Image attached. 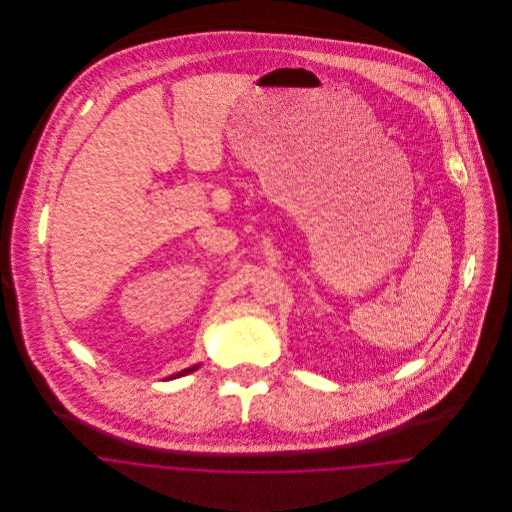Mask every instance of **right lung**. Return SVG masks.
I'll use <instances>...</instances> for the list:
<instances>
[{"label":"right lung","instance_id":"obj_1","mask_svg":"<svg viewBox=\"0 0 512 512\" xmlns=\"http://www.w3.org/2000/svg\"><path fill=\"white\" fill-rule=\"evenodd\" d=\"M195 368H197V366H194V368H186V370H182V372H178V374H176V376H184V374H190V372H192V370H195Z\"/></svg>","mask_w":512,"mask_h":512}]
</instances>
